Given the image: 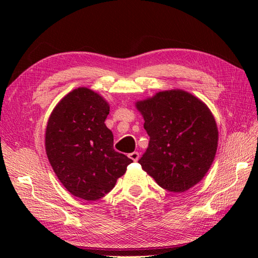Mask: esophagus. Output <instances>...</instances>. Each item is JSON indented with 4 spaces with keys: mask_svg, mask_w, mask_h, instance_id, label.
<instances>
[{
    "mask_svg": "<svg viewBox=\"0 0 258 258\" xmlns=\"http://www.w3.org/2000/svg\"><path fill=\"white\" fill-rule=\"evenodd\" d=\"M128 157L131 158V160L134 161V162H138L139 158H140V153L139 152H133L131 153V154H128Z\"/></svg>",
    "mask_w": 258,
    "mask_h": 258,
    "instance_id": "obj_1",
    "label": "esophagus"
}]
</instances>
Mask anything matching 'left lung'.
Masks as SVG:
<instances>
[{
  "label": "left lung",
  "mask_w": 258,
  "mask_h": 258,
  "mask_svg": "<svg viewBox=\"0 0 258 258\" xmlns=\"http://www.w3.org/2000/svg\"><path fill=\"white\" fill-rule=\"evenodd\" d=\"M150 136L139 163L164 189L193 187L205 176L217 151L218 130L204 102L183 90H168L135 103Z\"/></svg>",
  "instance_id": "8db88e82"
}]
</instances>
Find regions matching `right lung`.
<instances>
[{"mask_svg": "<svg viewBox=\"0 0 258 258\" xmlns=\"http://www.w3.org/2000/svg\"><path fill=\"white\" fill-rule=\"evenodd\" d=\"M109 105L87 87L65 95L45 130V151L59 182L71 194L96 201L107 194L133 161L113 149L105 125Z\"/></svg>", "mask_w": 258, "mask_h": 258, "instance_id": "add662e5", "label": "right lung"}]
</instances>
